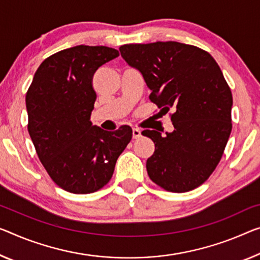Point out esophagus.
<instances>
[{
    "label": "esophagus",
    "instance_id": "esophagus-1",
    "mask_svg": "<svg viewBox=\"0 0 260 260\" xmlns=\"http://www.w3.org/2000/svg\"><path fill=\"white\" fill-rule=\"evenodd\" d=\"M141 136H142L141 130L137 129V127H134V129H133V138L137 139V138L141 137Z\"/></svg>",
    "mask_w": 260,
    "mask_h": 260
}]
</instances>
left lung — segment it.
<instances>
[{"label":"left lung","instance_id":"8db88e82","mask_svg":"<svg viewBox=\"0 0 260 260\" xmlns=\"http://www.w3.org/2000/svg\"><path fill=\"white\" fill-rule=\"evenodd\" d=\"M119 51L142 73L151 101L174 110L172 133H142L155 145L146 161L150 179L174 193L197 188L216 169L233 129V95L221 69L208 52L178 42L126 44Z\"/></svg>","mask_w":260,"mask_h":260}]
</instances>
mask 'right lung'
I'll use <instances>...</instances> for the list:
<instances>
[{"instance_id": "add662e5", "label": "right lung", "mask_w": 260, "mask_h": 260, "mask_svg": "<svg viewBox=\"0 0 260 260\" xmlns=\"http://www.w3.org/2000/svg\"><path fill=\"white\" fill-rule=\"evenodd\" d=\"M118 55L107 46L57 52L41 63L27 89V130L36 152L52 180L71 193H94L107 185L133 138L129 125L111 133L90 122L93 75Z\"/></svg>"}]
</instances>
